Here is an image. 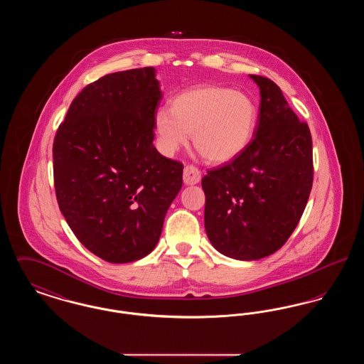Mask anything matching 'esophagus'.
Here are the masks:
<instances>
[{
    "instance_id": "obj_1",
    "label": "esophagus",
    "mask_w": 364,
    "mask_h": 364,
    "mask_svg": "<svg viewBox=\"0 0 364 364\" xmlns=\"http://www.w3.org/2000/svg\"><path fill=\"white\" fill-rule=\"evenodd\" d=\"M183 177H184V183H186L187 186L198 184V183L200 181V171H199L196 166H193V165H187V166L184 168Z\"/></svg>"
}]
</instances>
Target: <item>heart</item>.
<instances>
[{"label":"heart","instance_id":"obj_1","mask_svg":"<svg viewBox=\"0 0 364 364\" xmlns=\"http://www.w3.org/2000/svg\"><path fill=\"white\" fill-rule=\"evenodd\" d=\"M258 116V106L247 94L205 86L177 95L171 112H156L154 125L164 153L173 154L192 135L200 156L213 164H225L250 146Z\"/></svg>","mask_w":364,"mask_h":364}]
</instances>
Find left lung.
<instances>
[{
  "mask_svg": "<svg viewBox=\"0 0 364 364\" xmlns=\"http://www.w3.org/2000/svg\"><path fill=\"white\" fill-rule=\"evenodd\" d=\"M260 92L255 135L242 154L202 178L205 228L225 257L257 260L279 250L299 224L312 187V140L279 87L250 75Z\"/></svg>",
  "mask_w": 364,
  "mask_h": 364,
  "instance_id": "1",
  "label": "left lung"
}]
</instances>
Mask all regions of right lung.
I'll return each instance as SVG.
<instances>
[{"label":"right lung","mask_w":364,"mask_h":364,"mask_svg":"<svg viewBox=\"0 0 364 364\" xmlns=\"http://www.w3.org/2000/svg\"><path fill=\"white\" fill-rule=\"evenodd\" d=\"M161 100L153 67L109 73L79 92L54 138L60 210L77 240L110 263L156 248L183 186V164L153 144Z\"/></svg>","instance_id":"obj_1"}]
</instances>
